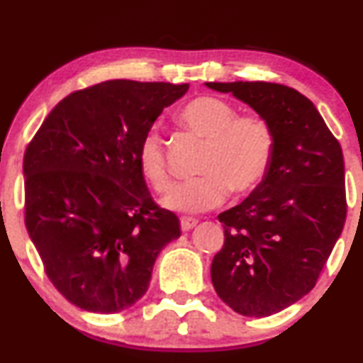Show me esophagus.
<instances>
[{
  "label": "esophagus",
  "instance_id": "obj_1",
  "mask_svg": "<svg viewBox=\"0 0 363 363\" xmlns=\"http://www.w3.org/2000/svg\"><path fill=\"white\" fill-rule=\"evenodd\" d=\"M196 225H198V220H196V218H187V216H184V218H181V230L182 232L193 230Z\"/></svg>",
  "mask_w": 363,
  "mask_h": 363
}]
</instances>
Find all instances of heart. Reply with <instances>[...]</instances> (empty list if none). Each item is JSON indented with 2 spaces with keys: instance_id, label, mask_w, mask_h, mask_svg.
Listing matches in <instances>:
<instances>
[{
  "instance_id": "heart-1",
  "label": "heart",
  "mask_w": 363,
  "mask_h": 363,
  "mask_svg": "<svg viewBox=\"0 0 363 363\" xmlns=\"http://www.w3.org/2000/svg\"><path fill=\"white\" fill-rule=\"evenodd\" d=\"M179 121L203 138L198 174L201 177L176 186L164 206L181 213H203L220 206L230 189L251 193L268 174L274 152L273 129L262 118L244 116L216 97H198L179 112ZM140 174L157 193H167L170 176L165 164L164 140L155 128L141 136L136 148Z\"/></svg>"
}]
</instances>
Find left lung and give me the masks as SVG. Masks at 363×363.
I'll use <instances>...</instances> for the list:
<instances>
[{
  "instance_id": "left-lung-1",
  "label": "left lung",
  "mask_w": 363,
  "mask_h": 363,
  "mask_svg": "<svg viewBox=\"0 0 363 363\" xmlns=\"http://www.w3.org/2000/svg\"><path fill=\"white\" fill-rule=\"evenodd\" d=\"M247 104L273 129L268 174L218 215L225 242L211 262L218 297L237 314L266 318L314 289L347 218L338 140L301 91L278 83H205Z\"/></svg>"
}]
</instances>
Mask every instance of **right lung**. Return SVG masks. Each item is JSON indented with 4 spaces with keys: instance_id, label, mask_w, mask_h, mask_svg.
Wrapping results in <instances>:
<instances>
[{
    "instance_id": "1",
    "label": "right lung",
    "mask_w": 363,
    "mask_h": 363,
    "mask_svg": "<svg viewBox=\"0 0 363 363\" xmlns=\"http://www.w3.org/2000/svg\"><path fill=\"white\" fill-rule=\"evenodd\" d=\"M189 85L111 80L73 91L23 157L25 225L66 301L116 314L148 290L179 218L152 201L136 164L141 136Z\"/></svg>"
}]
</instances>
